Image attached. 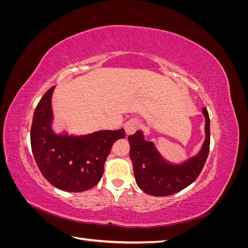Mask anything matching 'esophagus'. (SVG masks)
Masks as SVG:
<instances>
[{
  "instance_id": "obj_1",
  "label": "esophagus",
  "mask_w": 248,
  "mask_h": 248,
  "mask_svg": "<svg viewBox=\"0 0 248 248\" xmlns=\"http://www.w3.org/2000/svg\"><path fill=\"white\" fill-rule=\"evenodd\" d=\"M140 124L138 120L132 119L124 125V129H125V132L127 136H131V134L136 132L140 128Z\"/></svg>"
}]
</instances>
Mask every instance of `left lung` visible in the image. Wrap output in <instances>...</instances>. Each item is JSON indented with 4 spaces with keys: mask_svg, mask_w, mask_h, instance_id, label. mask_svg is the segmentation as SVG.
Returning a JSON list of instances; mask_svg holds the SVG:
<instances>
[{
    "mask_svg": "<svg viewBox=\"0 0 248 248\" xmlns=\"http://www.w3.org/2000/svg\"><path fill=\"white\" fill-rule=\"evenodd\" d=\"M202 114L206 120L204 144L196 156L182 163L168 162L152 141L145 140L140 130L128 137L134 177L142 191L150 196L167 197L181 191L196 181L205 166L210 149V119L206 108H202Z\"/></svg>",
    "mask_w": 248,
    "mask_h": 248,
    "instance_id": "obj_1",
    "label": "left lung"
}]
</instances>
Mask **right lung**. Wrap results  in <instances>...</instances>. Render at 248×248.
<instances>
[{
  "instance_id": "right-lung-1",
  "label": "right lung",
  "mask_w": 248,
  "mask_h": 248,
  "mask_svg": "<svg viewBox=\"0 0 248 248\" xmlns=\"http://www.w3.org/2000/svg\"><path fill=\"white\" fill-rule=\"evenodd\" d=\"M55 86L43 95L34 111L31 147L41 174L57 188L80 192L100 181L114 142L125 138L124 129L101 130L86 136L55 133L51 129V96Z\"/></svg>"
}]
</instances>
